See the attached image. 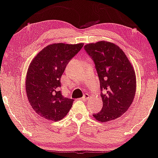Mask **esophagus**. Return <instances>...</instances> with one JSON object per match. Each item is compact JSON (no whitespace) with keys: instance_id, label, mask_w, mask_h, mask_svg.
I'll return each mask as SVG.
<instances>
[{"instance_id":"34e87169","label":"esophagus","mask_w":158,"mask_h":158,"mask_svg":"<svg viewBox=\"0 0 158 158\" xmlns=\"http://www.w3.org/2000/svg\"><path fill=\"white\" fill-rule=\"evenodd\" d=\"M89 98H90V95H89L88 94H85L83 95V97L82 98V100H88Z\"/></svg>"}]
</instances>
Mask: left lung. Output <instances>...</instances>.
Instances as JSON below:
<instances>
[{
  "label": "left lung",
  "instance_id": "left-lung-1",
  "mask_svg": "<svg viewBox=\"0 0 158 158\" xmlns=\"http://www.w3.org/2000/svg\"><path fill=\"white\" fill-rule=\"evenodd\" d=\"M84 48L94 61L103 105L93 117L102 123L115 120L127 110L134 100L136 76L133 66L115 43L98 41L86 44Z\"/></svg>",
  "mask_w": 158,
  "mask_h": 158
}]
</instances>
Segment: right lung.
<instances>
[{
  "instance_id": "1",
  "label": "right lung",
  "mask_w": 158,
  "mask_h": 158,
  "mask_svg": "<svg viewBox=\"0 0 158 158\" xmlns=\"http://www.w3.org/2000/svg\"><path fill=\"white\" fill-rule=\"evenodd\" d=\"M84 43H54L44 48L30 63L26 90L29 103L40 117L58 121L65 117L74 100L64 98L60 77L69 61Z\"/></svg>"
}]
</instances>
